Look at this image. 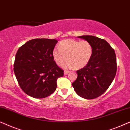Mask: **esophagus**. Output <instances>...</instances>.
Here are the masks:
<instances>
[{"label":"esophagus","instance_id":"esophagus-1","mask_svg":"<svg viewBox=\"0 0 130 130\" xmlns=\"http://www.w3.org/2000/svg\"><path fill=\"white\" fill-rule=\"evenodd\" d=\"M69 73V71H67V70H65L64 72V74H65V75H66V74H67Z\"/></svg>","mask_w":130,"mask_h":130}]
</instances>
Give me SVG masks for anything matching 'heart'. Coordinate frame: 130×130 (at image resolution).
<instances>
[{
    "mask_svg": "<svg viewBox=\"0 0 130 130\" xmlns=\"http://www.w3.org/2000/svg\"><path fill=\"white\" fill-rule=\"evenodd\" d=\"M93 53V46L87 41L67 39L58 44V49L53 51V57L58 65H61L67 60L65 66L81 69L89 63Z\"/></svg>",
    "mask_w": 130,
    "mask_h": 130,
    "instance_id": "b5f03b06",
    "label": "heart"
}]
</instances>
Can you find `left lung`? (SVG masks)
<instances>
[{
    "label": "left lung",
    "instance_id": "1",
    "mask_svg": "<svg viewBox=\"0 0 130 130\" xmlns=\"http://www.w3.org/2000/svg\"><path fill=\"white\" fill-rule=\"evenodd\" d=\"M89 42L93 53L89 63L77 70V77L72 83L79 96L92 99L102 95L109 88L116 74L115 51L104 39L93 35L77 37Z\"/></svg>",
    "mask_w": 130,
    "mask_h": 130
}]
</instances>
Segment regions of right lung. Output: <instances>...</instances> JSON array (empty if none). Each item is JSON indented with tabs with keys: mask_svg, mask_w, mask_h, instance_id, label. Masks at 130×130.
<instances>
[{
	"mask_svg": "<svg viewBox=\"0 0 130 130\" xmlns=\"http://www.w3.org/2000/svg\"><path fill=\"white\" fill-rule=\"evenodd\" d=\"M58 41L54 39H33L19 48L15 56L14 73L21 88L34 98L51 95L57 80L64 75L53 57Z\"/></svg>",
	"mask_w": 130,
	"mask_h": 130,
	"instance_id": "1",
	"label": "right lung"
}]
</instances>
